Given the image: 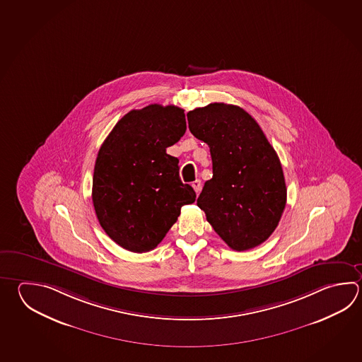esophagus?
Instances as JSON below:
<instances>
[{
	"label": "esophagus",
	"mask_w": 362,
	"mask_h": 362,
	"mask_svg": "<svg viewBox=\"0 0 362 362\" xmlns=\"http://www.w3.org/2000/svg\"><path fill=\"white\" fill-rule=\"evenodd\" d=\"M201 180L199 179H196L193 183H192V187H193V189L196 191V193H199L201 192Z\"/></svg>",
	"instance_id": "34e87169"
}]
</instances>
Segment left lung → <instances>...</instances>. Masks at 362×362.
I'll list each match as a JSON object with an SVG mask.
<instances>
[{"mask_svg": "<svg viewBox=\"0 0 362 362\" xmlns=\"http://www.w3.org/2000/svg\"><path fill=\"white\" fill-rule=\"evenodd\" d=\"M192 134L210 147L212 177L197 199L207 221L234 251L264 243L279 224L286 187L279 157L247 111L210 103L188 114Z\"/></svg>", "mask_w": 362, "mask_h": 362, "instance_id": "8db88e82", "label": "left lung"}]
</instances>
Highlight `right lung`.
I'll return each mask as SVG.
<instances>
[{
	"mask_svg": "<svg viewBox=\"0 0 362 362\" xmlns=\"http://www.w3.org/2000/svg\"><path fill=\"white\" fill-rule=\"evenodd\" d=\"M185 110L148 105L124 115L95 158L92 201L103 230L132 252L156 248L196 192L166 148L185 136Z\"/></svg>",
	"mask_w": 362,
	"mask_h": 362,
	"instance_id": "add662e5",
	"label": "right lung"
}]
</instances>
